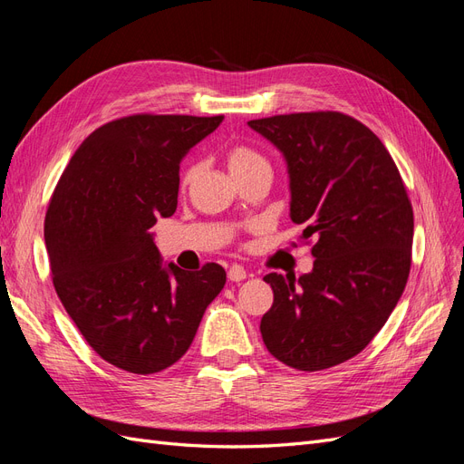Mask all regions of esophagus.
<instances>
[{
    "instance_id": "34e87169",
    "label": "esophagus",
    "mask_w": 464,
    "mask_h": 464,
    "mask_svg": "<svg viewBox=\"0 0 464 464\" xmlns=\"http://www.w3.org/2000/svg\"><path fill=\"white\" fill-rule=\"evenodd\" d=\"M246 276H247V273L242 265H232L228 269V278L232 280V283H240V280H244Z\"/></svg>"
}]
</instances>
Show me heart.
<instances>
[{"mask_svg": "<svg viewBox=\"0 0 464 464\" xmlns=\"http://www.w3.org/2000/svg\"><path fill=\"white\" fill-rule=\"evenodd\" d=\"M227 162H228L230 172L236 176V174H242L244 170H247V168H251L254 164L263 162V159L259 157V154L254 149L244 147V145H234L227 152ZM189 176H191V170L186 172L184 181H188Z\"/></svg>", "mask_w": 464, "mask_h": 464, "instance_id": "b5f03b06", "label": "heart"}]
</instances>
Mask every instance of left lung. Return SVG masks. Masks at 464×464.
Here are the masks:
<instances>
[{"label": "left lung", "instance_id": "obj_1", "mask_svg": "<svg viewBox=\"0 0 464 464\" xmlns=\"http://www.w3.org/2000/svg\"><path fill=\"white\" fill-rule=\"evenodd\" d=\"M286 160L290 218L314 236L312 273H271L261 319L269 353L317 372L362 353L395 310L411 273L412 205L377 135L341 111L251 120Z\"/></svg>", "mask_w": 464, "mask_h": 464}]
</instances>
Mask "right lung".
Listing matches in <instances>:
<instances>
[{"mask_svg":"<svg viewBox=\"0 0 464 464\" xmlns=\"http://www.w3.org/2000/svg\"><path fill=\"white\" fill-rule=\"evenodd\" d=\"M224 116L114 120L63 170L44 222L55 292L94 353L131 373H157L188 353L227 283L217 263H164L150 228L178 207L179 162Z\"/></svg>","mask_w":464,"mask_h":464,"instance_id":"add662e5","label":"right lung"}]
</instances>
